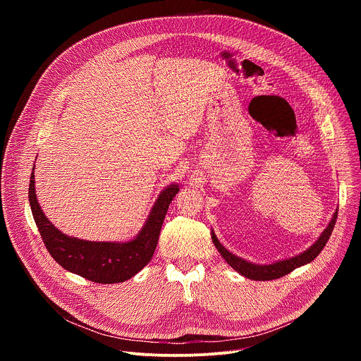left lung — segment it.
<instances>
[{
  "label": "left lung",
  "instance_id": "8db88e82",
  "mask_svg": "<svg viewBox=\"0 0 361 361\" xmlns=\"http://www.w3.org/2000/svg\"><path fill=\"white\" fill-rule=\"evenodd\" d=\"M336 220H337V210L336 213L333 214L329 226L324 228V231L320 234V237L317 238V241L312 245L308 247L305 251L300 252L298 255H294V257H290V259H286V260H280V262H276V263H271V264H254L251 262H247L244 259H241V257L230 252L220 241L219 238L216 237L214 231H212V238H213V243L216 245V248L219 250V252L223 255V259L227 262V264H230L237 273H240L241 276L250 279V280H257V281H267V280H276V279H280L288 273H291L293 270H295L297 267H301L304 264H308L312 263L316 257L322 252V250L324 248L326 243L329 241L331 233H333V228H334V224H336Z\"/></svg>",
  "mask_w": 361,
  "mask_h": 361
}]
</instances>
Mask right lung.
Segmentation results:
<instances>
[{"instance_id":"right-lung-1","label":"right lung","mask_w":361,"mask_h":361,"mask_svg":"<svg viewBox=\"0 0 361 361\" xmlns=\"http://www.w3.org/2000/svg\"><path fill=\"white\" fill-rule=\"evenodd\" d=\"M34 170L30 178L28 200L32 217L51 257L66 270L99 284L130 280L152 259L169 205L178 192L170 184L159 195L141 231L130 241H88L61 233L42 213L35 195Z\"/></svg>"}]
</instances>
